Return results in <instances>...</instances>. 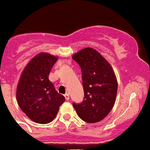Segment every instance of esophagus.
Instances as JSON below:
<instances>
[{
  "mask_svg": "<svg viewBox=\"0 0 150 150\" xmlns=\"http://www.w3.org/2000/svg\"><path fill=\"white\" fill-rule=\"evenodd\" d=\"M64 97H65V99H66L67 100H69V99H70V96H69V94H68V93L64 94Z\"/></svg>",
  "mask_w": 150,
  "mask_h": 150,
  "instance_id": "34e87169",
  "label": "esophagus"
}]
</instances>
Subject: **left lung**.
<instances>
[{
  "label": "left lung",
  "instance_id": "1",
  "mask_svg": "<svg viewBox=\"0 0 150 150\" xmlns=\"http://www.w3.org/2000/svg\"><path fill=\"white\" fill-rule=\"evenodd\" d=\"M72 58L82 71L84 99L73 103L81 120L89 123L101 121L114 106L117 80L111 65L98 51L90 47L82 49Z\"/></svg>",
  "mask_w": 150,
  "mask_h": 150
}]
</instances>
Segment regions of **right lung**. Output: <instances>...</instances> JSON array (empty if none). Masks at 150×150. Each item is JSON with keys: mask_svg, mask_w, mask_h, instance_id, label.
<instances>
[{"mask_svg": "<svg viewBox=\"0 0 150 150\" xmlns=\"http://www.w3.org/2000/svg\"><path fill=\"white\" fill-rule=\"evenodd\" d=\"M58 58L47 53L36 55L23 69L17 86L20 108L33 122L46 124L57 114L65 98L49 80V74Z\"/></svg>", "mask_w": 150, "mask_h": 150, "instance_id": "obj_1", "label": "right lung"}]
</instances>
